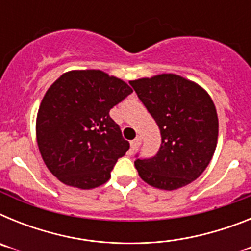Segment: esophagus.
<instances>
[{
	"label": "esophagus",
	"instance_id": "1",
	"mask_svg": "<svg viewBox=\"0 0 251 251\" xmlns=\"http://www.w3.org/2000/svg\"><path fill=\"white\" fill-rule=\"evenodd\" d=\"M141 143H142V138L141 137H137L136 139H133V141L130 142V148H132L133 151L138 150L139 146H141Z\"/></svg>",
	"mask_w": 251,
	"mask_h": 251
}]
</instances>
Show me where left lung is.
Returning <instances> with one entry per match:
<instances>
[{"label": "left lung", "mask_w": 251, "mask_h": 251, "mask_svg": "<svg viewBox=\"0 0 251 251\" xmlns=\"http://www.w3.org/2000/svg\"><path fill=\"white\" fill-rule=\"evenodd\" d=\"M129 84L161 132L156 156L134 161L138 175L148 185L167 191L191 183L216 148L219 119L212 99L200 85L176 74Z\"/></svg>", "instance_id": "1"}]
</instances>
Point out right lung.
Instances as JSON below:
<instances>
[{"instance_id":"add662e5","label":"right lung","mask_w":251,"mask_h":251,"mask_svg":"<svg viewBox=\"0 0 251 251\" xmlns=\"http://www.w3.org/2000/svg\"><path fill=\"white\" fill-rule=\"evenodd\" d=\"M100 70H73L50 86L40 104L36 138L46 167L59 181L89 190L110 178L129 143L109 112L132 93Z\"/></svg>"}]
</instances>
